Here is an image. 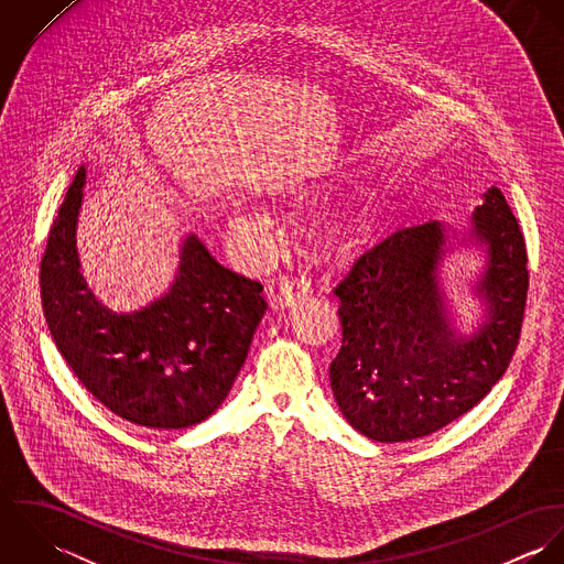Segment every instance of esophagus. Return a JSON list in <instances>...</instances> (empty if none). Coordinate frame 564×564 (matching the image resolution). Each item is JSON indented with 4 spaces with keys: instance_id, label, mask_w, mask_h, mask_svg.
I'll list each match as a JSON object with an SVG mask.
<instances>
[{
    "instance_id": "1",
    "label": "esophagus",
    "mask_w": 564,
    "mask_h": 564,
    "mask_svg": "<svg viewBox=\"0 0 564 564\" xmlns=\"http://www.w3.org/2000/svg\"><path fill=\"white\" fill-rule=\"evenodd\" d=\"M306 295H308V284L304 280H291V282L280 286V291L275 295V302H278L280 308H293Z\"/></svg>"
}]
</instances>
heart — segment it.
<instances>
[{"label": "heart", "mask_w": 564, "mask_h": 564, "mask_svg": "<svg viewBox=\"0 0 564 564\" xmlns=\"http://www.w3.org/2000/svg\"><path fill=\"white\" fill-rule=\"evenodd\" d=\"M376 224H378L376 208L365 206L358 213H354L351 217H347L345 221L329 226L319 237V247L327 258L343 260L360 242H365L371 237V232L376 230ZM230 228L242 241L253 242L260 239V221L249 210H239L237 215H232Z\"/></svg>", "instance_id": "heart-1"}]
</instances>
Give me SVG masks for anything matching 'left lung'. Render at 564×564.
<instances>
[{"label":"left lung","instance_id":"1","mask_svg":"<svg viewBox=\"0 0 564 564\" xmlns=\"http://www.w3.org/2000/svg\"><path fill=\"white\" fill-rule=\"evenodd\" d=\"M486 249L478 295L486 317L456 334L441 289L449 237L443 224L403 228L356 260L334 289L343 345L329 365L334 400L360 434L380 443L427 436L478 402L506 373L521 336L528 253L497 186L484 193L469 239Z\"/></svg>","mask_w":564,"mask_h":564}]
</instances>
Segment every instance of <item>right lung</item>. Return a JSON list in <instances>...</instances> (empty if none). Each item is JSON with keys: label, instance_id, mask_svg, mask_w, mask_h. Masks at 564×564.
Instances as JSON below:
<instances>
[{"label": "right lung", "instance_id": "right-lung-1", "mask_svg": "<svg viewBox=\"0 0 564 564\" xmlns=\"http://www.w3.org/2000/svg\"><path fill=\"white\" fill-rule=\"evenodd\" d=\"M84 184L80 166L41 260L50 334L82 387L117 416L154 430L191 427L228 398L267 311L262 284L221 267L188 235L171 289L139 311L112 313L80 273Z\"/></svg>", "mask_w": 564, "mask_h": 564}]
</instances>
